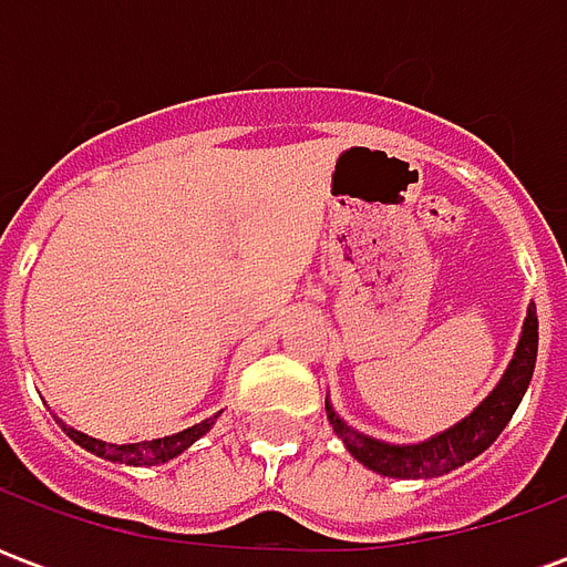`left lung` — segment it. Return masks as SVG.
<instances>
[{
    "instance_id": "obj_1",
    "label": "left lung",
    "mask_w": 567,
    "mask_h": 567,
    "mask_svg": "<svg viewBox=\"0 0 567 567\" xmlns=\"http://www.w3.org/2000/svg\"><path fill=\"white\" fill-rule=\"evenodd\" d=\"M537 358V309L535 303L528 307L525 316L523 337L516 346L511 368L504 370L501 382L492 389L483 404L476 406L471 416H464L458 425L440 431L431 440L422 443H385V440H373L361 434L355 427H349L343 419L333 413V406L324 401L328 410V422L333 431L343 437L346 450L355 455L358 462L377 471L382 476H394V480H427V476H443L462 467L480 452L488 450L495 437H498L504 425L511 422L516 406L523 401L525 389L532 382Z\"/></svg>"
}]
</instances>
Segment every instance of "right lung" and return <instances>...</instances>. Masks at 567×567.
Masks as SVG:
<instances>
[{
  "label": "right lung",
  "mask_w": 567,
  "mask_h": 567,
  "mask_svg": "<svg viewBox=\"0 0 567 567\" xmlns=\"http://www.w3.org/2000/svg\"><path fill=\"white\" fill-rule=\"evenodd\" d=\"M215 419H203L199 425H190L185 431H178L173 437H157V440H142V443H105V440H96V437H87V434H81L75 427H66L69 437L79 443L81 450L93 452V455H100L105 462H117V464H133V467H145V464H163L175 458V455H182V452L199 440L212 425H215Z\"/></svg>",
  "instance_id": "obj_1"
}]
</instances>
